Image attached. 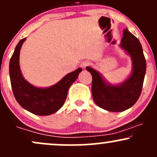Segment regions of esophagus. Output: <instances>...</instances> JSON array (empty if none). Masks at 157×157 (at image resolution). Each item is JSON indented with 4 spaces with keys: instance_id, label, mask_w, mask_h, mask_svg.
<instances>
[{
    "instance_id": "1",
    "label": "esophagus",
    "mask_w": 157,
    "mask_h": 157,
    "mask_svg": "<svg viewBox=\"0 0 157 157\" xmlns=\"http://www.w3.org/2000/svg\"><path fill=\"white\" fill-rule=\"evenodd\" d=\"M90 62H88V61H84L81 63V65H80V67H82L83 69H85L86 67H88V66H90Z\"/></svg>"
}]
</instances>
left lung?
<instances>
[{
  "label": "left lung",
  "instance_id": "obj_1",
  "mask_svg": "<svg viewBox=\"0 0 157 157\" xmlns=\"http://www.w3.org/2000/svg\"><path fill=\"white\" fill-rule=\"evenodd\" d=\"M120 46L131 56L133 65L131 76L122 84H107L98 71L92 67H86L92 77L94 101L100 108L111 112L124 111L136 103L141 95L146 73V59L141 44L127 29L123 31Z\"/></svg>",
  "mask_w": 157,
  "mask_h": 157
}]
</instances>
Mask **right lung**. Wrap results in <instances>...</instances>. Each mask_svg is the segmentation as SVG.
Wrapping results in <instances>:
<instances>
[{
	"label": "right lung",
	"instance_id": "obj_1",
	"mask_svg": "<svg viewBox=\"0 0 157 157\" xmlns=\"http://www.w3.org/2000/svg\"><path fill=\"white\" fill-rule=\"evenodd\" d=\"M26 38L16 45L10 61V77L13 95L18 103L28 111L48 116L58 111L65 103L68 89L77 80L82 69L80 67L67 74L59 83L46 89L37 88L23 78L19 67V52Z\"/></svg>",
	"mask_w": 157,
	"mask_h": 157
}]
</instances>
